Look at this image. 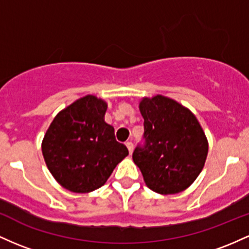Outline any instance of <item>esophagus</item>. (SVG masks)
Returning a JSON list of instances; mask_svg holds the SVG:
<instances>
[{"instance_id":"1","label":"esophagus","mask_w":249,"mask_h":249,"mask_svg":"<svg viewBox=\"0 0 249 249\" xmlns=\"http://www.w3.org/2000/svg\"><path fill=\"white\" fill-rule=\"evenodd\" d=\"M125 145H126V147H127V150H128V152H130V154L132 153V151H133V142H131V141H128V142H125Z\"/></svg>"}]
</instances>
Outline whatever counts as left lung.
Here are the masks:
<instances>
[{
    "mask_svg": "<svg viewBox=\"0 0 249 249\" xmlns=\"http://www.w3.org/2000/svg\"><path fill=\"white\" fill-rule=\"evenodd\" d=\"M139 108L144 134L132 159L147 187L159 194L186 190L201 172L208 152L199 122L190 110L164 96L144 98Z\"/></svg>",
    "mask_w": 249,
    "mask_h": 249,
    "instance_id": "obj_1",
    "label": "left lung"
}]
</instances>
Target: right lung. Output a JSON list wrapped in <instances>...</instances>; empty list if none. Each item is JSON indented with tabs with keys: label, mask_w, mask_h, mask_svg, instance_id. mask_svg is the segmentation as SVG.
<instances>
[{
	"label": "right lung",
	"mask_w": 249,
	"mask_h": 249,
	"mask_svg": "<svg viewBox=\"0 0 249 249\" xmlns=\"http://www.w3.org/2000/svg\"><path fill=\"white\" fill-rule=\"evenodd\" d=\"M107 103L85 96L61 111L45 133L42 152L51 174L71 192L102 187L128 154L104 121Z\"/></svg>",
	"instance_id": "add662e5"
}]
</instances>
